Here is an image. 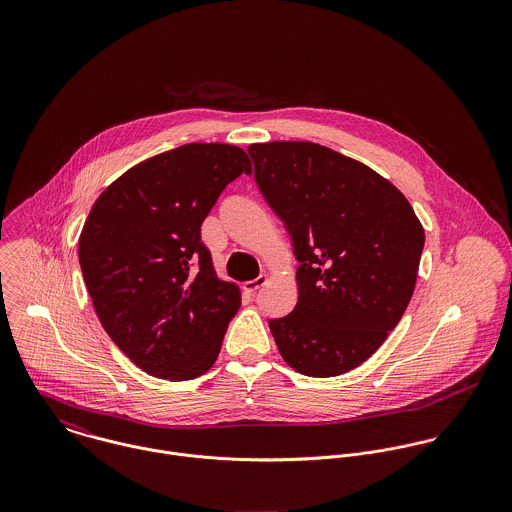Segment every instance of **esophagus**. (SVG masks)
<instances>
[{"label":"esophagus","mask_w":512,"mask_h":512,"mask_svg":"<svg viewBox=\"0 0 512 512\" xmlns=\"http://www.w3.org/2000/svg\"><path fill=\"white\" fill-rule=\"evenodd\" d=\"M266 280H268V276L266 274H260L258 278H254V280H248L246 284H244V290L246 292H256V290H260L264 284H266Z\"/></svg>","instance_id":"obj_1"}]
</instances>
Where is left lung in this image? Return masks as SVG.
Wrapping results in <instances>:
<instances>
[{"label": "left lung", "instance_id": "left-lung-1", "mask_svg": "<svg viewBox=\"0 0 512 512\" xmlns=\"http://www.w3.org/2000/svg\"><path fill=\"white\" fill-rule=\"evenodd\" d=\"M248 153L299 262L292 313L268 321L280 355L317 378L363 365L412 299L420 220L390 181L329 147L270 142Z\"/></svg>", "mask_w": 512, "mask_h": 512}]
</instances>
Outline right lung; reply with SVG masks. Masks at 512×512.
<instances>
[{
	"label": "right lung",
	"mask_w": 512,
	"mask_h": 512,
	"mask_svg": "<svg viewBox=\"0 0 512 512\" xmlns=\"http://www.w3.org/2000/svg\"><path fill=\"white\" fill-rule=\"evenodd\" d=\"M248 155L187 144L126 171L94 203L78 260L96 315L147 374L189 380L215 365L240 290L215 274L201 224Z\"/></svg>",
	"instance_id": "1"
}]
</instances>
